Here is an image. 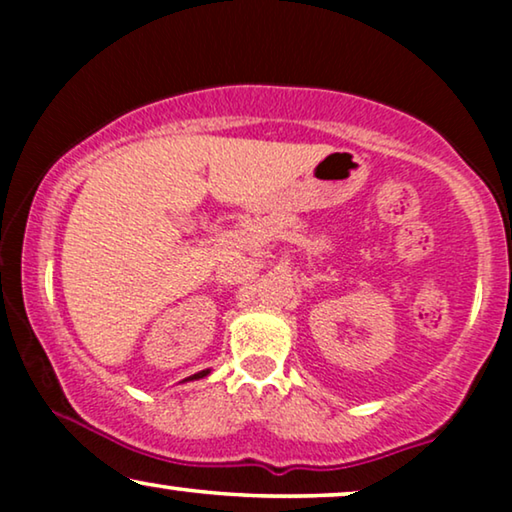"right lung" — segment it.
Returning a JSON list of instances; mask_svg holds the SVG:
<instances>
[{"label": "right lung", "mask_w": 512, "mask_h": 512, "mask_svg": "<svg viewBox=\"0 0 512 512\" xmlns=\"http://www.w3.org/2000/svg\"><path fill=\"white\" fill-rule=\"evenodd\" d=\"M209 373H212V370H200V373H195V375H191V377H186V380L184 382H191V380H202V377H207Z\"/></svg>", "instance_id": "obj_1"}]
</instances>
